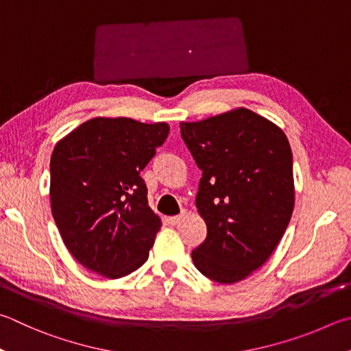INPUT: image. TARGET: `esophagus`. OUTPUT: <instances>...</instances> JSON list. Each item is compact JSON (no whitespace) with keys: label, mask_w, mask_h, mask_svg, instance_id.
Returning a JSON list of instances; mask_svg holds the SVG:
<instances>
[{"label":"esophagus","mask_w":351,"mask_h":351,"mask_svg":"<svg viewBox=\"0 0 351 351\" xmlns=\"http://www.w3.org/2000/svg\"><path fill=\"white\" fill-rule=\"evenodd\" d=\"M187 218V210H182V212L180 213V215H176V216H171V218H169V222L171 226H178V224H181V222Z\"/></svg>","instance_id":"1"}]
</instances>
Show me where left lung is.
Returning a JSON list of instances; mask_svg holds the SVG:
<instances>
[{
    "label": "left lung",
    "mask_w": 351,
    "mask_h": 351,
    "mask_svg": "<svg viewBox=\"0 0 351 351\" xmlns=\"http://www.w3.org/2000/svg\"><path fill=\"white\" fill-rule=\"evenodd\" d=\"M202 170L196 207L207 238L192 252L204 276L234 284L275 250L295 206L293 155L285 133L248 109L181 123Z\"/></svg>",
    "instance_id": "left-lung-1"
}]
</instances>
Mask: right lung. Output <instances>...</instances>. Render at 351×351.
I'll return each instance as SVG.
<instances>
[{
	"label": "right lung",
	"instance_id": "right-lung-1",
	"mask_svg": "<svg viewBox=\"0 0 351 351\" xmlns=\"http://www.w3.org/2000/svg\"><path fill=\"white\" fill-rule=\"evenodd\" d=\"M169 130L165 123L93 118L55 145L52 215L67 250L86 269L118 279L147 261L161 219L139 173Z\"/></svg>",
	"mask_w": 351,
	"mask_h": 351
}]
</instances>
